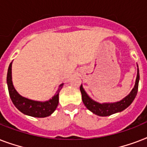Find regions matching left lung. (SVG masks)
<instances>
[{
	"label": "left lung",
	"instance_id": "obj_1",
	"mask_svg": "<svg viewBox=\"0 0 147 147\" xmlns=\"http://www.w3.org/2000/svg\"><path fill=\"white\" fill-rule=\"evenodd\" d=\"M139 80V69H137V79H136L135 85L132 91L130 92V93L128 94L127 96H126L122 100L114 103H103V104H100V103L96 102L95 100H92V98L88 95L87 93L85 92V91L83 88L82 85L80 86V91L81 93H82V101L88 109L91 111L92 113H94V114L98 115V116H110V115L117 113V112H121L124 109H126L128 106H130V104L133 102V100H134L135 97L137 94V91H138Z\"/></svg>",
	"mask_w": 147,
	"mask_h": 147
}]
</instances>
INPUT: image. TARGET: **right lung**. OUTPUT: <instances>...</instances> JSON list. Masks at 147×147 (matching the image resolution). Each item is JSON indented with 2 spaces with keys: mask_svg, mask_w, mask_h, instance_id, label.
<instances>
[{
  "mask_svg": "<svg viewBox=\"0 0 147 147\" xmlns=\"http://www.w3.org/2000/svg\"><path fill=\"white\" fill-rule=\"evenodd\" d=\"M12 62L8 68L7 83L10 98L14 106L23 114L34 117H46L53 114L59 105V94L63 84L59 85L57 92L53 98L47 101H38L24 98L18 94L12 82Z\"/></svg>",
  "mask_w": 147,
  "mask_h": 147,
  "instance_id": "right-lung-1",
  "label": "right lung"
}]
</instances>
